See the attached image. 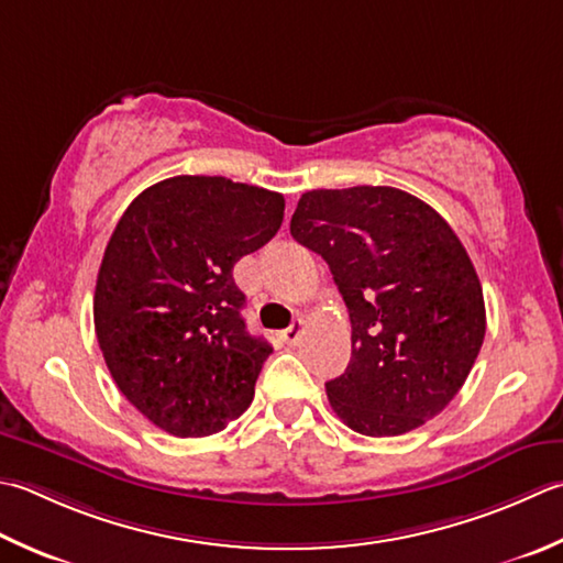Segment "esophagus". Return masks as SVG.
I'll return each mask as SVG.
<instances>
[{"label": "esophagus", "instance_id": "34e87169", "mask_svg": "<svg viewBox=\"0 0 563 563\" xmlns=\"http://www.w3.org/2000/svg\"><path fill=\"white\" fill-rule=\"evenodd\" d=\"M280 336H283V341H288L290 346L297 344V341H300V336H302V319H295V322L288 329H283Z\"/></svg>", "mask_w": 563, "mask_h": 563}]
</instances>
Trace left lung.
<instances>
[{
    "mask_svg": "<svg viewBox=\"0 0 563 563\" xmlns=\"http://www.w3.org/2000/svg\"><path fill=\"white\" fill-rule=\"evenodd\" d=\"M327 261L351 319V361L324 388L339 420L398 437L432 420L466 383L486 336L468 253L442 217L398 187L310 190L290 219Z\"/></svg>",
    "mask_w": 563,
    "mask_h": 563,
    "instance_id": "1",
    "label": "left lung"
}]
</instances>
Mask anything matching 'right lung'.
I'll list each match as a JSON object with an SVG mask.
<instances>
[{
  "mask_svg": "<svg viewBox=\"0 0 563 563\" xmlns=\"http://www.w3.org/2000/svg\"><path fill=\"white\" fill-rule=\"evenodd\" d=\"M280 192L178 175L126 207L104 249L95 332L117 388L173 437H209L253 400L271 344L246 332L236 261L278 234Z\"/></svg>",
  "mask_w": 563,
  "mask_h": 563,
  "instance_id": "obj_1",
  "label": "right lung"
}]
</instances>
